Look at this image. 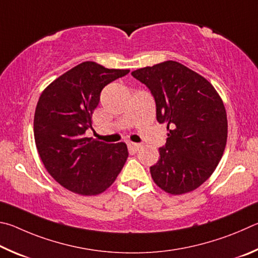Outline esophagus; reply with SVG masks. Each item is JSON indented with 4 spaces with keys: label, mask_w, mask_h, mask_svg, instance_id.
Masks as SVG:
<instances>
[{
    "label": "esophagus",
    "mask_w": 258,
    "mask_h": 258,
    "mask_svg": "<svg viewBox=\"0 0 258 258\" xmlns=\"http://www.w3.org/2000/svg\"><path fill=\"white\" fill-rule=\"evenodd\" d=\"M128 145H129V147H130V148H132L133 151H138L139 148H141V147L143 146L142 144H138V143H129Z\"/></svg>",
    "instance_id": "esophagus-1"
}]
</instances>
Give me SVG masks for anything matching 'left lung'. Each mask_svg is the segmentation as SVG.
<instances>
[{
    "label": "left lung",
    "instance_id": "8db88e82",
    "mask_svg": "<svg viewBox=\"0 0 258 258\" xmlns=\"http://www.w3.org/2000/svg\"><path fill=\"white\" fill-rule=\"evenodd\" d=\"M151 89L156 119L166 123L168 139L150 168L156 186L170 195L195 190L214 172L228 138L222 98L209 80L177 61L132 72Z\"/></svg>",
    "mask_w": 258,
    "mask_h": 258
}]
</instances>
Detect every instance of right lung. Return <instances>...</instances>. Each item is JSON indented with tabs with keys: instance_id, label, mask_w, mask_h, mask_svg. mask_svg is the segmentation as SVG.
<instances>
[{
	"instance_id": "add662e5",
	"label": "right lung",
	"mask_w": 258,
	"mask_h": 258,
	"mask_svg": "<svg viewBox=\"0 0 258 258\" xmlns=\"http://www.w3.org/2000/svg\"><path fill=\"white\" fill-rule=\"evenodd\" d=\"M93 61L80 63L52 81L37 102L36 147L45 169L68 190L83 196L105 191L128 159L125 143L106 144L85 137L107 84L129 74Z\"/></svg>"
}]
</instances>
